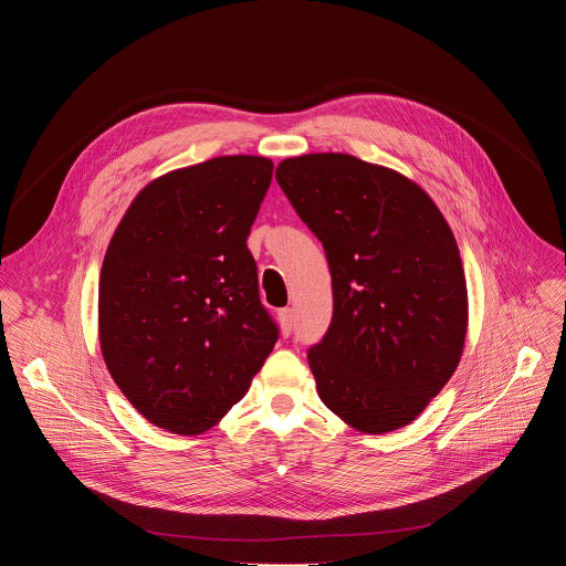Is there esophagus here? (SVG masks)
I'll use <instances>...</instances> for the list:
<instances>
[{
    "mask_svg": "<svg viewBox=\"0 0 566 566\" xmlns=\"http://www.w3.org/2000/svg\"><path fill=\"white\" fill-rule=\"evenodd\" d=\"M277 319H280V332H282V336H284V338L291 336V332H293V311H291V308H282Z\"/></svg>",
    "mask_w": 566,
    "mask_h": 566,
    "instance_id": "esophagus-1",
    "label": "esophagus"
}]
</instances>
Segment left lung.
Here are the masks:
<instances>
[{"label":"left lung","instance_id":"obj_1","mask_svg":"<svg viewBox=\"0 0 566 566\" xmlns=\"http://www.w3.org/2000/svg\"><path fill=\"white\" fill-rule=\"evenodd\" d=\"M275 179L332 271V325L308 349L317 396L365 434L410 426L454 374L468 334L446 217L419 184L352 154L291 156Z\"/></svg>","mask_w":566,"mask_h":566}]
</instances>
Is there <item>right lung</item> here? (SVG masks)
<instances>
[{
	"label": "right lung",
	"instance_id": "add662e5",
	"mask_svg": "<svg viewBox=\"0 0 566 566\" xmlns=\"http://www.w3.org/2000/svg\"><path fill=\"white\" fill-rule=\"evenodd\" d=\"M273 160L232 154L149 181L98 282L105 365L151 426L201 434L249 391L275 347L247 247Z\"/></svg>",
	"mask_w": 566,
	"mask_h": 566
}]
</instances>
